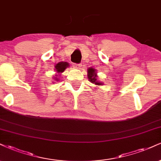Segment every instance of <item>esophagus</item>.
I'll list each match as a JSON object with an SVG mask.
<instances>
[{
    "label": "esophagus",
    "instance_id": "34e87169",
    "mask_svg": "<svg viewBox=\"0 0 161 161\" xmlns=\"http://www.w3.org/2000/svg\"><path fill=\"white\" fill-rule=\"evenodd\" d=\"M74 67L76 69H80L82 67V65L80 63H74Z\"/></svg>",
    "mask_w": 161,
    "mask_h": 161
}]
</instances>
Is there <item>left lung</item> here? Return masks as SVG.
Returning a JSON list of instances; mask_svg holds the SVG:
<instances>
[{
	"label": "left lung",
	"instance_id": "1",
	"mask_svg": "<svg viewBox=\"0 0 161 161\" xmlns=\"http://www.w3.org/2000/svg\"><path fill=\"white\" fill-rule=\"evenodd\" d=\"M88 77L89 80L92 84H95L96 85H102L100 82H98L97 80V75L96 73V69H92V68H90L88 69Z\"/></svg>",
	"mask_w": 161,
	"mask_h": 161
}]
</instances>
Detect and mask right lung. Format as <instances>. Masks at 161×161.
Listing matches in <instances>:
<instances>
[{
	"label": "right lung",
	"mask_w": 161,
	"mask_h": 161,
	"mask_svg": "<svg viewBox=\"0 0 161 161\" xmlns=\"http://www.w3.org/2000/svg\"><path fill=\"white\" fill-rule=\"evenodd\" d=\"M69 66V63L66 62H60L55 65V69H56L57 73H62L65 71V69ZM57 78L56 80H57V77H55Z\"/></svg>",
	"instance_id": "1"
}]
</instances>
